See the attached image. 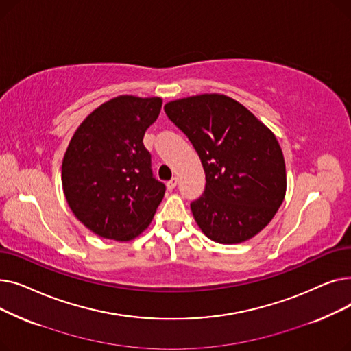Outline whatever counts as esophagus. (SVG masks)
<instances>
[{"instance_id":"1","label":"esophagus","mask_w":351,"mask_h":351,"mask_svg":"<svg viewBox=\"0 0 351 351\" xmlns=\"http://www.w3.org/2000/svg\"><path fill=\"white\" fill-rule=\"evenodd\" d=\"M176 185H178V178H172L168 183H166V186H168L169 191H173L176 188Z\"/></svg>"}]
</instances>
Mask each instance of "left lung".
I'll return each instance as SVG.
<instances>
[{"mask_svg": "<svg viewBox=\"0 0 351 351\" xmlns=\"http://www.w3.org/2000/svg\"><path fill=\"white\" fill-rule=\"evenodd\" d=\"M163 109L204 165L205 192L191 204L200 230L213 242L236 245L265 229L287 185L274 134L247 108L222 94L171 101Z\"/></svg>", "mask_w": 351, "mask_h": 351, "instance_id": "8db88e82", "label": "left lung"}]
</instances>
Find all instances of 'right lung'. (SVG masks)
Listing matches in <instances>:
<instances>
[{
    "mask_svg": "<svg viewBox=\"0 0 351 351\" xmlns=\"http://www.w3.org/2000/svg\"><path fill=\"white\" fill-rule=\"evenodd\" d=\"M162 98L119 95L99 105L73 134L62 159L68 205L90 232L129 242L149 223L165 195L154 178L143 135Z\"/></svg>",
    "mask_w": 351,
    "mask_h": 351,
    "instance_id": "obj_1",
    "label": "right lung"
}]
</instances>
